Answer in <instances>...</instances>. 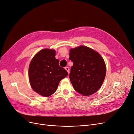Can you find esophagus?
Wrapping results in <instances>:
<instances>
[{"mask_svg": "<svg viewBox=\"0 0 134 134\" xmlns=\"http://www.w3.org/2000/svg\"><path fill=\"white\" fill-rule=\"evenodd\" d=\"M65 68L66 70L67 71V72L69 73V67H66Z\"/></svg>", "mask_w": 134, "mask_h": 134, "instance_id": "1", "label": "esophagus"}]
</instances>
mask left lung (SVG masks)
Wrapping results in <instances>:
<instances>
[{
	"label": "left lung",
	"instance_id": "1",
	"mask_svg": "<svg viewBox=\"0 0 134 134\" xmlns=\"http://www.w3.org/2000/svg\"><path fill=\"white\" fill-rule=\"evenodd\" d=\"M69 55L73 63L69 78L74 90L84 96L94 94L106 76L103 58L96 51L83 45L71 49Z\"/></svg>",
	"mask_w": 134,
	"mask_h": 134
}]
</instances>
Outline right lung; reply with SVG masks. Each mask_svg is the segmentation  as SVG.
<instances>
[{"instance_id":"right-lung-1","label":"right lung","mask_w":134,"mask_h":134,"mask_svg":"<svg viewBox=\"0 0 134 134\" xmlns=\"http://www.w3.org/2000/svg\"><path fill=\"white\" fill-rule=\"evenodd\" d=\"M56 51L44 49L32 59L29 66L28 75L33 90L39 95L48 97L56 91L61 80L68 72L59 65L55 58Z\"/></svg>"}]
</instances>
